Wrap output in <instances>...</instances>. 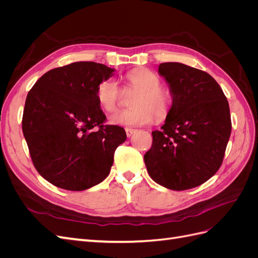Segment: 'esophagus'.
Masks as SVG:
<instances>
[{
    "label": "esophagus",
    "mask_w": 258,
    "mask_h": 258,
    "mask_svg": "<svg viewBox=\"0 0 258 258\" xmlns=\"http://www.w3.org/2000/svg\"><path fill=\"white\" fill-rule=\"evenodd\" d=\"M136 129H130V128H126V135L128 138H130L132 135L136 134Z\"/></svg>",
    "instance_id": "1"
}]
</instances>
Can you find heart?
Returning <instances> with one entry per match:
<instances>
[{"instance_id":"heart-1","label":"heart","mask_w":258,"mask_h":258,"mask_svg":"<svg viewBox=\"0 0 258 258\" xmlns=\"http://www.w3.org/2000/svg\"><path fill=\"white\" fill-rule=\"evenodd\" d=\"M127 85L124 89L137 90L132 97V108L117 112L110 117V122L117 126L139 127L145 126L154 120L167 116L171 98L169 93L160 87L159 77L147 70H134L126 74ZM121 90L115 79H106L97 88V100L102 110L114 112L118 105Z\"/></svg>"}]
</instances>
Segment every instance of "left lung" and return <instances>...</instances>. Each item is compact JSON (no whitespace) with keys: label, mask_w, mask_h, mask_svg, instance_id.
Masks as SVG:
<instances>
[{"label":"left lung","mask_w":258,"mask_h":258,"mask_svg":"<svg viewBox=\"0 0 258 258\" xmlns=\"http://www.w3.org/2000/svg\"><path fill=\"white\" fill-rule=\"evenodd\" d=\"M158 73L169 85L172 106L161 129L152 132L145 166L166 188H194L212 177L223 162L231 132L228 101L213 77L201 70L166 62Z\"/></svg>","instance_id":"8db88e82"}]
</instances>
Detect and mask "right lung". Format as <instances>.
Wrapping results in <instances>:
<instances>
[{
  "label": "right lung",
  "mask_w": 258,
  "mask_h": 258,
  "mask_svg": "<svg viewBox=\"0 0 258 258\" xmlns=\"http://www.w3.org/2000/svg\"><path fill=\"white\" fill-rule=\"evenodd\" d=\"M114 71L74 62L45 73L29 91L22 132L35 169L52 185L80 191L110 174L115 150L127 136L119 126L103 124L97 88Z\"/></svg>",
  "instance_id": "obj_1"
}]
</instances>
